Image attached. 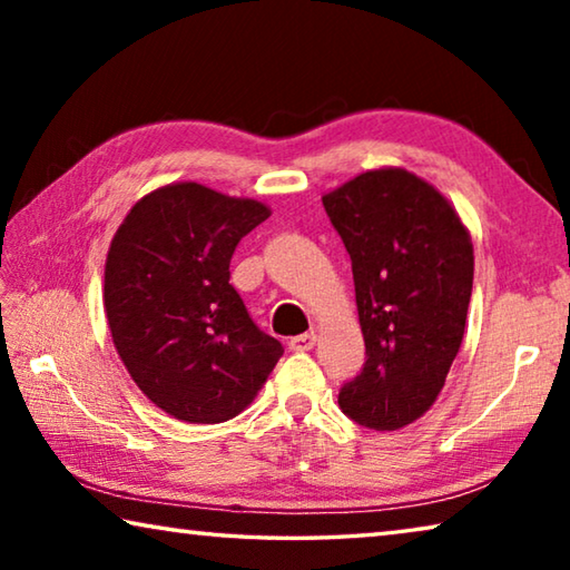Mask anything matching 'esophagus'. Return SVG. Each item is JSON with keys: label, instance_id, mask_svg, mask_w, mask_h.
<instances>
[{"label": "esophagus", "instance_id": "34e87169", "mask_svg": "<svg viewBox=\"0 0 570 570\" xmlns=\"http://www.w3.org/2000/svg\"><path fill=\"white\" fill-rule=\"evenodd\" d=\"M314 344H316V334L306 332V334L292 336V340H288V350H292V352H308Z\"/></svg>", "mask_w": 570, "mask_h": 570}]
</instances>
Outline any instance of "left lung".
I'll return each instance as SVG.
<instances>
[{
  "label": "left lung",
  "instance_id": "8db88e82",
  "mask_svg": "<svg viewBox=\"0 0 570 570\" xmlns=\"http://www.w3.org/2000/svg\"><path fill=\"white\" fill-rule=\"evenodd\" d=\"M352 258L366 362L340 407L372 430L420 420L458 356L472 294V240L458 210L404 168L366 170L322 196Z\"/></svg>",
  "mask_w": 570,
  "mask_h": 570
}]
</instances>
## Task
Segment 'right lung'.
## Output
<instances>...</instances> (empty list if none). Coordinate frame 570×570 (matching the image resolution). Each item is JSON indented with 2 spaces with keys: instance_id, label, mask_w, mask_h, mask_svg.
<instances>
[{
  "instance_id": "1",
  "label": "right lung",
  "mask_w": 570,
  "mask_h": 570,
  "mask_svg": "<svg viewBox=\"0 0 570 570\" xmlns=\"http://www.w3.org/2000/svg\"><path fill=\"white\" fill-rule=\"evenodd\" d=\"M268 216L258 200L170 183L142 196L115 230L102 288L112 344L170 417H236L284 354L228 284L238 240Z\"/></svg>"
}]
</instances>
